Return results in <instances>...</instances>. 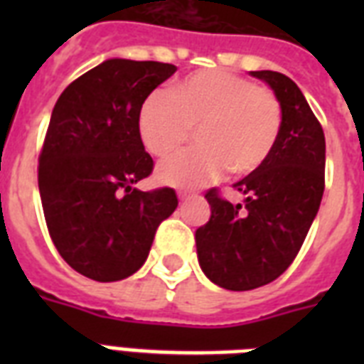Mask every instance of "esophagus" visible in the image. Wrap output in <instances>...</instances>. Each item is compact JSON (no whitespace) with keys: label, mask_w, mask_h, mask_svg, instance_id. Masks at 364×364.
Returning <instances> with one entry per match:
<instances>
[{"label":"esophagus","mask_w":364,"mask_h":364,"mask_svg":"<svg viewBox=\"0 0 364 364\" xmlns=\"http://www.w3.org/2000/svg\"><path fill=\"white\" fill-rule=\"evenodd\" d=\"M177 196H179V200H187V198H191V193H185V191H179V193H177Z\"/></svg>","instance_id":"34e87169"}]
</instances>
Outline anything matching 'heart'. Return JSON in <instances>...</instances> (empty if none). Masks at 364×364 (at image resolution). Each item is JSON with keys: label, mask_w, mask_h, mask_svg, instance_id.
I'll use <instances>...</instances> for the list:
<instances>
[{"label": "heart", "mask_w": 364, "mask_h": 364, "mask_svg": "<svg viewBox=\"0 0 364 364\" xmlns=\"http://www.w3.org/2000/svg\"><path fill=\"white\" fill-rule=\"evenodd\" d=\"M282 128V107L266 88L230 71L205 70L173 82L168 96L151 94L139 107L143 147L166 156L194 132L200 147L164 160L156 179L171 187H200L227 170L247 176L270 156Z\"/></svg>", "instance_id": "1"}]
</instances>
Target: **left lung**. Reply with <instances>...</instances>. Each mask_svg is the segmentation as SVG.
I'll return each instance as SVG.
<instances>
[{"mask_svg": "<svg viewBox=\"0 0 364 364\" xmlns=\"http://www.w3.org/2000/svg\"><path fill=\"white\" fill-rule=\"evenodd\" d=\"M274 90L282 128L270 156L234 188L245 196L230 204L205 193L210 221L196 230L200 268L228 291H251L287 270L304 243L325 191V134L304 94L277 71H251Z\"/></svg>", "mask_w": 364, "mask_h": 364, "instance_id": "1", "label": "left lung"}]
</instances>
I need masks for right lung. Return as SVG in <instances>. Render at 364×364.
I'll return each mask as SVG.
<instances>
[{
    "label": "right lung",
    "mask_w": 364,
    "mask_h": 364,
    "mask_svg": "<svg viewBox=\"0 0 364 364\" xmlns=\"http://www.w3.org/2000/svg\"><path fill=\"white\" fill-rule=\"evenodd\" d=\"M176 71L162 62L105 60L54 105L37 173L43 213L62 259L94 282L139 270L159 225L177 208L173 188L134 187L153 171L139 107Z\"/></svg>",
    "instance_id": "right-lung-1"
}]
</instances>
